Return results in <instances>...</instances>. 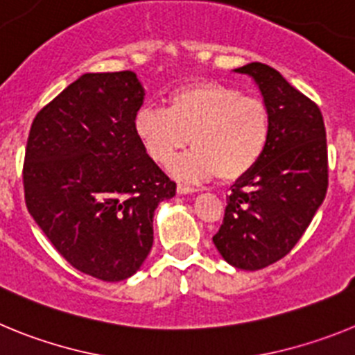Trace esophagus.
<instances>
[{
    "instance_id": "obj_1",
    "label": "esophagus",
    "mask_w": 355,
    "mask_h": 355,
    "mask_svg": "<svg viewBox=\"0 0 355 355\" xmlns=\"http://www.w3.org/2000/svg\"><path fill=\"white\" fill-rule=\"evenodd\" d=\"M197 188L196 187H187V184H178V193L181 196H187V193H196Z\"/></svg>"
}]
</instances>
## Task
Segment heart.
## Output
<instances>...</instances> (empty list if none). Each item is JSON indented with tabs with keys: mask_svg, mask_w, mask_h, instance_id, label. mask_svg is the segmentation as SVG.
I'll list each match as a JSON object with an SVG mask.
<instances>
[{
	"mask_svg": "<svg viewBox=\"0 0 355 355\" xmlns=\"http://www.w3.org/2000/svg\"><path fill=\"white\" fill-rule=\"evenodd\" d=\"M133 130L149 158L163 167L192 144L193 149L172 168L180 180L218 175L231 183L261 159L270 137V114L258 97L218 81H197L168 94L167 110L142 106Z\"/></svg>",
	"mask_w": 355,
	"mask_h": 355,
	"instance_id": "heart-1",
	"label": "heart"
}]
</instances>
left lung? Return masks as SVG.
<instances>
[{
  "label": "left lung",
  "instance_id": "obj_1",
  "mask_svg": "<svg viewBox=\"0 0 355 355\" xmlns=\"http://www.w3.org/2000/svg\"><path fill=\"white\" fill-rule=\"evenodd\" d=\"M234 72L258 85L270 137L258 165L231 188L213 243L234 268L259 270L293 249L324 202L327 140L318 106L275 69L252 62Z\"/></svg>",
  "mask_w": 355,
  "mask_h": 355
}]
</instances>
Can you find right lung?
<instances>
[{
  "instance_id": "obj_1",
  "label": "right lung",
  "mask_w": 355,
  "mask_h": 355,
  "mask_svg": "<svg viewBox=\"0 0 355 355\" xmlns=\"http://www.w3.org/2000/svg\"><path fill=\"white\" fill-rule=\"evenodd\" d=\"M137 74L87 72L33 119L24 155L26 208L76 270L124 281L153 247V216L175 183L133 130Z\"/></svg>"
}]
</instances>
